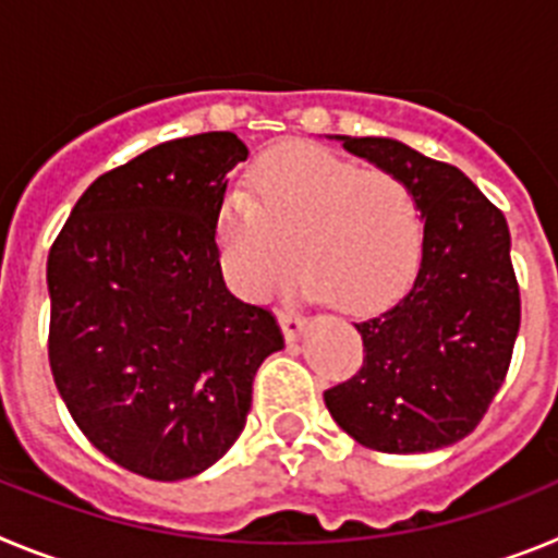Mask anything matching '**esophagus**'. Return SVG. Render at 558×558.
<instances>
[{
    "label": "esophagus",
    "mask_w": 558,
    "mask_h": 558,
    "mask_svg": "<svg viewBox=\"0 0 558 558\" xmlns=\"http://www.w3.org/2000/svg\"><path fill=\"white\" fill-rule=\"evenodd\" d=\"M279 327H282L284 340H299L304 329H307V318L293 313V310H282V313H279Z\"/></svg>",
    "instance_id": "1"
}]
</instances>
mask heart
<instances>
[{"label":"heart","mask_w":558,"mask_h":558,"mask_svg":"<svg viewBox=\"0 0 558 558\" xmlns=\"http://www.w3.org/2000/svg\"><path fill=\"white\" fill-rule=\"evenodd\" d=\"M251 190L226 195L215 229L220 270L243 299H270L299 263L304 290L347 313L386 310L411 288L425 220L402 179L288 145L265 153Z\"/></svg>","instance_id":"obj_1"}]
</instances>
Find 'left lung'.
<instances>
[{"instance_id": "left-lung-1", "label": "left lung", "mask_w": 558, "mask_h": 558, "mask_svg": "<svg viewBox=\"0 0 558 558\" xmlns=\"http://www.w3.org/2000/svg\"><path fill=\"white\" fill-rule=\"evenodd\" d=\"M405 181L422 206L418 274L391 310L354 324L363 368L324 393L343 433L411 456L470 436L509 372L520 288L502 211L458 167L388 136H327Z\"/></svg>"}]
</instances>
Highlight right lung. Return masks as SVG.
Returning <instances> with one entry per match:
<instances>
[{"label":"right lung","mask_w":558,"mask_h":558,"mask_svg":"<svg viewBox=\"0 0 558 558\" xmlns=\"http://www.w3.org/2000/svg\"><path fill=\"white\" fill-rule=\"evenodd\" d=\"M231 131L150 147L88 186L47 259L49 368L83 436L150 481L201 475L231 450L251 386L284 347L274 315L223 282Z\"/></svg>","instance_id":"add662e5"}]
</instances>
